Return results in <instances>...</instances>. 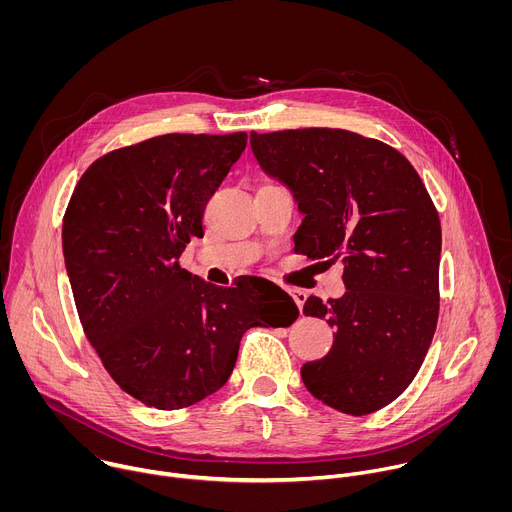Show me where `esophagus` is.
<instances>
[{"instance_id":"34e87169","label":"esophagus","mask_w":512,"mask_h":512,"mask_svg":"<svg viewBox=\"0 0 512 512\" xmlns=\"http://www.w3.org/2000/svg\"><path fill=\"white\" fill-rule=\"evenodd\" d=\"M287 291L291 294V298H294V302L298 304V308H300V312H304V304H306V291L304 289H300V287H287Z\"/></svg>"}]
</instances>
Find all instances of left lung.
<instances>
[{
    "mask_svg": "<svg viewBox=\"0 0 512 512\" xmlns=\"http://www.w3.org/2000/svg\"><path fill=\"white\" fill-rule=\"evenodd\" d=\"M251 150L306 214L294 251L344 263L346 294L304 304L336 330L330 352L302 367L304 385L342 413L379 411L411 385L437 326L440 214L411 162L379 139L330 127L251 131Z\"/></svg>",
    "mask_w": 512,
    "mask_h": 512,
    "instance_id": "obj_1",
    "label": "left lung"
}]
</instances>
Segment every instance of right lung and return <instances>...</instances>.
Instances as JSON below:
<instances>
[{
  "label": "right lung",
  "instance_id": "obj_1",
  "mask_svg": "<svg viewBox=\"0 0 512 512\" xmlns=\"http://www.w3.org/2000/svg\"><path fill=\"white\" fill-rule=\"evenodd\" d=\"M245 145V131L150 137L97 158L68 200L62 251L85 336L111 379L150 407L216 393L249 328L300 316L267 279L216 287L178 261Z\"/></svg>",
  "mask_w": 512,
  "mask_h": 512
}]
</instances>
